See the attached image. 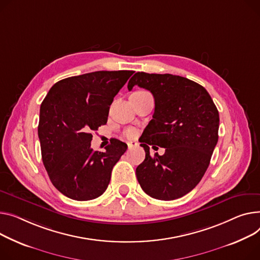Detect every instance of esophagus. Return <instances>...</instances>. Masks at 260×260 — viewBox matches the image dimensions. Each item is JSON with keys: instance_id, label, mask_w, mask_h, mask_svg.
I'll list each match as a JSON object with an SVG mask.
<instances>
[{"instance_id": "1", "label": "esophagus", "mask_w": 260, "mask_h": 260, "mask_svg": "<svg viewBox=\"0 0 260 260\" xmlns=\"http://www.w3.org/2000/svg\"><path fill=\"white\" fill-rule=\"evenodd\" d=\"M127 146H128V149H133L138 146V143L136 141H129L127 142Z\"/></svg>"}]
</instances>
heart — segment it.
I'll use <instances>...</instances> for the list:
<instances>
[{"label":"heart","mask_w":260,"mask_h":260,"mask_svg":"<svg viewBox=\"0 0 260 260\" xmlns=\"http://www.w3.org/2000/svg\"><path fill=\"white\" fill-rule=\"evenodd\" d=\"M126 135H127V136H129V137L134 136V135H135V131H133V129H129V131H127V132H126Z\"/></svg>","instance_id":"1"}]
</instances>
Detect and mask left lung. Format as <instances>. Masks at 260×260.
<instances>
[{
	"instance_id": "left-lung-1",
	"label": "left lung",
	"mask_w": 260,
	"mask_h": 260,
	"mask_svg": "<svg viewBox=\"0 0 260 260\" xmlns=\"http://www.w3.org/2000/svg\"><path fill=\"white\" fill-rule=\"evenodd\" d=\"M135 85L150 91L154 98V113L140 144L145 160L136 169L138 182L153 199L182 198L209 166L218 140V111L204 86L182 76L137 72L127 89ZM149 145L164 147L166 153L151 157Z\"/></svg>"
}]
</instances>
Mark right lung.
<instances>
[{
    "mask_svg": "<svg viewBox=\"0 0 260 260\" xmlns=\"http://www.w3.org/2000/svg\"><path fill=\"white\" fill-rule=\"evenodd\" d=\"M134 71H97L56 82L40 110L42 159L54 187L75 201L106 191L114 165L127 145L113 139L106 151L91 148L92 132L106 124L110 106Z\"/></svg>",
    "mask_w": 260,
    "mask_h": 260,
    "instance_id": "1",
    "label": "right lung"
}]
</instances>
